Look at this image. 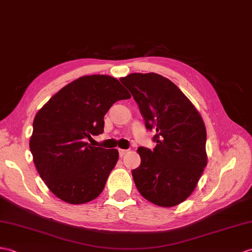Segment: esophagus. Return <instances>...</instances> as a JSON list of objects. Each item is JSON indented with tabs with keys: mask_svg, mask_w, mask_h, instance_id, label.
<instances>
[{
	"mask_svg": "<svg viewBox=\"0 0 252 252\" xmlns=\"http://www.w3.org/2000/svg\"><path fill=\"white\" fill-rule=\"evenodd\" d=\"M126 154H127V150L126 149H119V156L122 158Z\"/></svg>",
	"mask_w": 252,
	"mask_h": 252,
	"instance_id": "1",
	"label": "esophagus"
}]
</instances>
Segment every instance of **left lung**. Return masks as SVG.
<instances>
[{
  "instance_id": "left-lung-1",
  "label": "left lung",
  "mask_w": 252,
  "mask_h": 252,
  "mask_svg": "<svg viewBox=\"0 0 252 252\" xmlns=\"http://www.w3.org/2000/svg\"><path fill=\"white\" fill-rule=\"evenodd\" d=\"M135 99L146 126L155 130V149L139 147L140 166L132 176L146 200L161 207L183 203L207 165L206 127L194 105L171 80L156 73L120 78Z\"/></svg>"
}]
</instances>
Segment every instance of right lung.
Returning a JSON list of instances; mask_svg holds the SVG:
<instances>
[{
    "label": "right lung",
    "mask_w": 252,
    "mask_h": 252,
    "mask_svg": "<svg viewBox=\"0 0 252 252\" xmlns=\"http://www.w3.org/2000/svg\"><path fill=\"white\" fill-rule=\"evenodd\" d=\"M130 93L108 75H86L57 92L33 121L30 150L48 189L68 204H85L103 191L117 164V149L87 143L104 131V116Z\"/></svg>",
    "instance_id": "1"
}]
</instances>
